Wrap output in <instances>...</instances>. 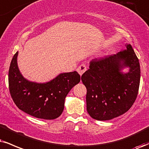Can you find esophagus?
Returning a JSON list of instances; mask_svg holds the SVG:
<instances>
[{
	"instance_id": "1",
	"label": "esophagus",
	"mask_w": 149,
	"mask_h": 149,
	"mask_svg": "<svg viewBox=\"0 0 149 149\" xmlns=\"http://www.w3.org/2000/svg\"><path fill=\"white\" fill-rule=\"evenodd\" d=\"M77 70L79 74L81 76V75L83 74L86 70H87V67H86V65H85V64H81V65H80L79 66L78 68L77 69Z\"/></svg>"
}]
</instances>
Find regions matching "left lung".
I'll return each mask as SVG.
<instances>
[{
  "label": "left lung",
  "instance_id": "8db88e82",
  "mask_svg": "<svg viewBox=\"0 0 149 149\" xmlns=\"http://www.w3.org/2000/svg\"><path fill=\"white\" fill-rule=\"evenodd\" d=\"M116 54L95 58L82 74L86 108L92 118L110 120L127 112L136 100L140 81L138 58L131 44ZM129 67L128 73L121 70Z\"/></svg>",
  "mask_w": 149,
  "mask_h": 149
}]
</instances>
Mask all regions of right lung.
Here are the masks:
<instances>
[{"mask_svg":"<svg viewBox=\"0 0 149 149\" xmlns=\"http://www.w3.org/2000/svg\"><path fill=\"white\" fill-rule=\"evenodd\" d=\"M18 52L13 56L9 69V90L20 110L36 118L54 119L63 113L64 102L70 91L80 81L77 72L60 74L45 84L25 79L17 65Z\"/></svg>","mask_w":149,"mask_h":149,"instance_id":"1","label":"right lung"}]
</instances>
